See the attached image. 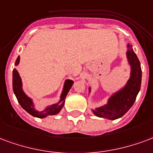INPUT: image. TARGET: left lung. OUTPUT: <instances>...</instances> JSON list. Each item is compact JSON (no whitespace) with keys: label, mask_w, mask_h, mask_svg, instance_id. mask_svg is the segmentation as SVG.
I'll list each match as a JSON object with an SVG mask.
<instances>
[{"label":"left lung","mask_w":153,"mask_h":153,"mask_svg":"<svg viewBox=\"0 0 153 153\" xmlns=\"http://www.w3.org/2000/svg\"><path fill=\"white\" fill-rule=\"evenodd\" d=\"M127 51L128 61L131 66V76L126 85L117 93L114 94L107 105L96 108L93 112L99 117H103L108 120H116L126 114L133 106L136 97L140 90L142 70L136 53L130 44Z\"/></svg>","instance_id":"obj_1"}]
</instances>
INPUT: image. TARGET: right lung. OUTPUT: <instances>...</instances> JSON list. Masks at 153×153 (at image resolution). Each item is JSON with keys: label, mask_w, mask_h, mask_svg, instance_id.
<instances>
[{"label": "right lung", "mask_w": 153, "mask_h": 153, "mask_svg": "<svg viewBox=\"0 0 153 153\" xmlns=\"http://www.w3.org/2000/svg\"><path fill=\"white\" fill-rule=\"evenodd\" d=\"M19 62V57H18L17 60L15 62V65H17ZM72 84H73V81H71V80H67L65 81L63 93L61 95V100H60L61 104H59H59H53L51 107H48L47 108H45L44 112H38V111H36L34 109L32 100L27 96L22 90V81H21L18 71L15 68H14V70H13V90H14L15 96L17 98L18 102H19L21 107L25 111H27L29 114H31L33 117H36L44 118L48 115H55L59 113L63 108V106L64 105V102H65L64 99L66 98L68 91L72 87Z\"/></svg>", "instance_id": "add662e5"}]
</instances>
